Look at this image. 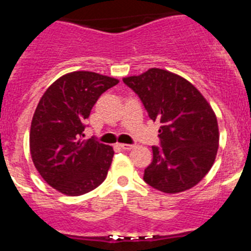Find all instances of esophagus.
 I'll use <instances>...</instances> for the list:
<instances>
[{
	"label": "esophagus",
	"instance_id": "1",
	"mask_svg": "<svg viewBox=\"0 0 251 251\" xmlns=\"http://www.w3.org/2000/svg\"><path fill=\"white\" fill-rule=\"evenodd\" d=\"M119 147H121L122 150H124V151H129V150H132V148L134 147V146H133V145H127V143H121V145H119Z\"/></svg>",
	"mask_w": 251,
	"mask_h": 251
}]
</instances>
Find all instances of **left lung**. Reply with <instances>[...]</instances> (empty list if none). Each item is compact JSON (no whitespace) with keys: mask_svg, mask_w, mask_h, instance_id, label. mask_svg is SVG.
<instances>
[{"mask_svg":"<svg viewBox=\"0 0 251 251\" xmlns=\"http://www.w3.org/2000/svg\"><path fill=\"white\" fill-rule=\"evenodd\" d=\"M123 81L138 94L150 118L161 123V147H152L145 182L166 194L196 186L211 170L219 148L211 105L185 77L163 69L152 68Z\"/></svg>","mask_w":251,"mask_h":251,"instance_id":"1","label":"left lung"}]
</instances>
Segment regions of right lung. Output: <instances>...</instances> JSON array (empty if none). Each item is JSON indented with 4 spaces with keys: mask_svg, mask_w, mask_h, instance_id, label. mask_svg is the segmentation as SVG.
Listing matches in <instances>:
<instances>
[{
    "mask_svg": "<svg viewBox=\"0 0 251 251\" xmlns=\"http://www.w3.org/2000/svg\"><path fill=\"white\" fill-rule=\"evenodd\" d=\"M118 79L93 72L60 76L40 99L30 129V153L46 182L68 196L98 187L108 175L114 151L83 139L84 122L101 94Z\"/></svg>",
    "mask_w": 251,
    "mask_h": 251,
    "instance_id": "add662e5",
    "label": "right lung"
}]
</instances>
